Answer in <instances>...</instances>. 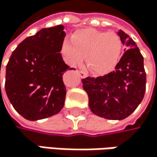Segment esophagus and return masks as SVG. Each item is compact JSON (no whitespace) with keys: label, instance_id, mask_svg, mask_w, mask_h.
<instances>
[{"label":"esophagus","instance_id":"esophagus-1","mask_svg":"<svg viewBox=\"0 0 157 157\" xmlns=\"http://www.w3.org/2000/svg\"><path fill=\"white\" fill-rule=\"evenodd\" d=\"M77 72L79 73V75H80L81 78H86L87 76V73L86 71H77Z\"/></svg>","mask_w":157,"mask_h":157}]
</instances>
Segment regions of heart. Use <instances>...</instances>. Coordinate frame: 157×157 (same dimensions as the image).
<instances>
[{"mask_svg": "<svg viewBox=\"0 0 157 157\" xmlns=\"http://www.w3.org/2000/svg\"><path fill=\"white\" fill-rule=\"evenodd\" d=\"M122 41L113 31L86 29L73 33L71 40L61 44V53L71 66H78L86 57L87 68L96 74L110 72L116 66L122 52Z\"/></svg>", "mask_w": 157, "mask_h": 157, "instance_id": "obj_1", "label": "heart"}]
</instances>
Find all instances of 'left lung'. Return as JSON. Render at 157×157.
I'll use <instances>...</instances> for the list:
<instances>
[{
    "label": "left lung",
    "instance_id": "8db88e82",
    "mask_svg": "<svg viewBox=\"0 0 157 157\" xmlns=\"http://www.w3.org/2000/svg\"><path fill=\"white\" fill-rule=\"evenodd\" d=\"M118 35L127 50L114 71L82 80L92 113L110 120L129 116L141 102L146 89V72L139 47L123 30H119Z\"/></svg>",
    "mask_w": 157,
    "mask_h": 157
}]
</instances>
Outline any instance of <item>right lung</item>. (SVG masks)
Instances as JSON below:
<instances>
[{
	"label": "right lung",
	"instance_id": "add662e5",
	"mask_svg": "<svg viewBox=\"0 0 157 157\" xmlns=\"http://www.w3.org/2000/svg\"><path fill=\"white\" fill-rule=\"evenodd\" d=\"M63 29L62 25L42 29L26 38L6 65V95L15 110L28 120L50 117L64 106L62 76L72 68L65 64L60 54L66 35Z\"/></svg>",
	"mask_w": 157,
	"mask_h": 157
}]
</instances>
